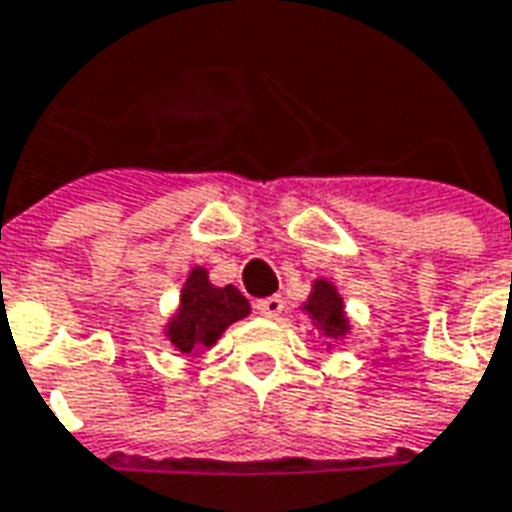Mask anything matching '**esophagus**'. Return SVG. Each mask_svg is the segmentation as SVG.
<instances>
[{
  "label": "esophagus",
  "instance_id": "1",
  "mask_svg": "<svg viewBox=\"0 0 512 512\" xmlns=\"http://www.w3.org/2000/svg\"><path fill=\"white\" fill-rule=\"evenodd\" d=\"M255 309L263 317H271V320H276L279 314H282V309H285V301L279 298V295H268V298H260L255 304Z\"/></svg>",
  "mask_w": 512,
  "mask_h": 512
}]
</instances>
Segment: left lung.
I'll return each instance as SVG.
<instances>
[{"mask_svg": "<svg viewBox=\"0 0 512 512\" xmlns=\"http://www.w3.org/2000/svg\"><path fill=\"white\" fill-rule=\"evenodd\" d=\"M301 312L309 317L312 323V333H317L328 350H333V344L342 342L344 336L352 331V323L347 312H344V298L342 293L336 290L331 279L325 276H317L312 282V290H309V298L301 304Z\"/></svg>", "mask_w": 512, "mask_h": 512, "instance_id": "left-lung-1", "label": "left lung"}]
</instances>
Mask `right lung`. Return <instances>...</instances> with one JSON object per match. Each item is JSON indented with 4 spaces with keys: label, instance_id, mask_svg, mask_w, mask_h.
Returning <instances> with one entry per match:
<instances>
[{
    "label": "right lung",
    "instance_id": "right-lung-1",
    "mask_svg": "<svg viewBox=\"0 0 512 512\" xmlns=\"http://www.w3.org/2000/svg\"><path fill=\"white\" fill-rule=\"evenodd\" d=\"M252 312L241 290L233 285L217 287L208 279L206 266H195L184 279L179 306L170 314L162 333L184 355L211 350L219 336Z\"/></svg>",
    "mask_w": 512,
    "mask_h": 512
}]
</instances>
